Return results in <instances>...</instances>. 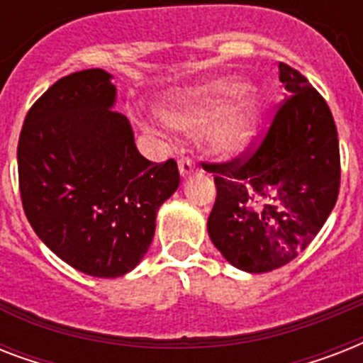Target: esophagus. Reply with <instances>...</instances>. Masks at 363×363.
Segmentation results:
<instances>
[{
	"mask_svg": "<svg viewBox=\"0 0 363 363\" xmlns=\"http://www.w3.org/2000/svg\"><path fill=\"white\" fill-rule=\"evenodd\" d=\"M194 169H196V165H194L192 160H190V158L179 160V173H181L182 179L190 175V173H194Z\"/></svg>",
	"mask_w": 363,
	"mask_h": 363,
	"instance_id": "esophagus-1",
	"label": "esophagus"
}]
</instances>
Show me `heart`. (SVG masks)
<instances>
[{
  "instance_id": "b5f03b06",
  "label": "heart",
  "mask_w": 363,
  "mask_h": 363,
  "mask_svg": "<svg viewBox=\"0 0 363 363\" xmlns=\"http://www.w3.org/2000/svg\"><path fill=\"white\" fill-rule=\"evenodd\" d=\"M242 92L239 77H216L175 94L160 115L175 130L201 128L199 143L211 156L238 158L252 145L262 115L258 98Z\"/></svg>"
}]
</instances>
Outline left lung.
Listing matches in <instances>:
<instances>
[{
	"instance_id": "obj_1",
	"label": "left lung",
	"mask_w": 363,
	"mask_h": 363,
	"mask_svg": "<svg viewBox=\"0 0 363 363\" xmlns=\"http://www.w3.org/2000/svg\"><path fill=\"white\" fill-rule=\"evenodd\" d=\"M284 101L250 154L215 173L207 232L238 269L267 273L307 248L335 207L341 179L337 128L320 94L299 71L279 64Z\"/></svg>"
}]
</instances>
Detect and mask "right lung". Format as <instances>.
<instances>
[{
  "label": "right lung",
  "instance_id": "1",
  "mask_svg": "<svg viewBox=\"0 0 363 363\" xmlns=\"http://www.w3.org/2000/svg\"><path fill=\"white\" fill-rule=\"evenodd\" d=\"M104 69L60 79L31 105L18 139V182L33 232L71 267L101 279L147 254L156 213L179 188L175 160L139 154L130 121L113 111Z\"/></svg>",
  "mask_w": 363,
  "mask_h": 363
}]
</instances>
